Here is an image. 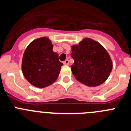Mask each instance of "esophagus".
Listing matches in <instances>:
<instances>
[{"label": "esophagus", "instance_id": "esophagus-1", "mask_svg": "<svg viewBox=\"0 0 131 131\" xmlns=\"http://www.w3.org/2000/svg\"><path fill=\"white\" fill-rule=\"evenodd\" d=\"M69 62L68 60H66L64 62H63V64L64 65H69Z\"/></svg>", "mask_w": 131, "mask_h": 131}]
</instances>
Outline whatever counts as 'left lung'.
Wrapping results in <instances>:
<instances>
[{
	"instance_id": "obj_1",
	"label": "left lung",
	"mask_w": 131,
	"mask_h": 131,
	"mask_svg": "<svg viewBox=\"0 0 131 131\" xmlns=\"http://www.w3.org/2000/svg\"><path fill=\"white\" fill-rule=\"evenodd\" d=\"M74 63L71 69L78 81L88 86H97L106 81L112 70V59L104 47L90 38L71 46Z\"/></svg>"
}]
</instances>
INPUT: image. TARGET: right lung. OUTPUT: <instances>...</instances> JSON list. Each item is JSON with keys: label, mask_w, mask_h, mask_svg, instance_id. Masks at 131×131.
Segmentation results:
<instances>
[{"label": "right lung", "mask_w": 131, "mask_h": 131, "mask_svg": "<svg viewBox=\"0 0 131 131\" xmlns=\"http://www.w3.org/2000/svg\"><path fill=\"white\" fill-rule=\"evenodd\" d=\"M52 49L51 40L43 37L33 40L24 52L21 63L23 74L34 86L47 87L58 77L63 63Z\"/></svg>", "instance_id": "right-lung-1"}]
</instances>
